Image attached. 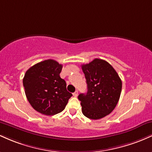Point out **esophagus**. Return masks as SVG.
<instances>
[{
	"label": "esophagus",
	"mask_w": 152,
	"mask_h": 152,
	"mask_svg": "<svg viewBox=\"0 0 152 152\" xmlns=\"http://www.w3.org/2000/svg\"><path fill=\"white\" fill-rule=\"evenodd\" d=\"M77 95H78V91H77V90H76V91L74 93H73V96L77 97Z\"/></svg>",
	"instance_id": "obj_1"
}]
</instances>
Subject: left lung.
<instances>
[{"label": "left lung", "mask_w": 152, "mask_h": 152, "mask_svg": "<svg viewBox=\"0 0 152 152\" xmlns=\"http://www.w3.org/2000/svg\"><path fill=\"white\" fill-rule=\"evenodd\" d=\"M82 69L88 85V93L78 95L83 115L93 120L106 116L114 110L120 98L121 80L114 68L103 59H93L83 64Z\"/></svg>", "instance_id": "left-lung-1"}]
</instances>
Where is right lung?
I'll use <instances>...</instances> for the list:
<instances>
[{"mask_svg":"<svg viewBox=\"0 0 152 152\" xmlns=\"http://www.w3.org/2000/svg\"><path fill=\"white\" fill-rule=\"evenodd\" d=\"M62 64L47 59L30 67L23 79L25 94L33 108L46 115H53L65 108L72 94L59 76Z\"/></svg>","mask_w":152,"mask_h":152,"instance_id":"1","label":"right lung"}]
</instances>
